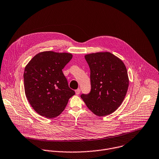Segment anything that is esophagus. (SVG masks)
Instances as JSON below:
<instances>
[{"label": "esophagus", "instance_id": "34e87169", "mask_svg": "<svg viewBox=\"0 0 159 159\" xmlns=\"http://www.w3.org/2000/svg\"><path fill=\"white\" fill-rule=\"evenodd\" d=\"M75 92H76V95H79V94L80 93V92H81V90H80V89H77V90H75Z\"/></svg>", "mask_w": 159, "mask_h": 159}]
</instances>
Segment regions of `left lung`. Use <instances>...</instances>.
Segmentation results:
<instances>
[{"label":"left lung","instance_id":"8db88e82","mask_svg":"<svg viewBox=\"0 0 159 159\" xmlns=\"http://www.w3.org/2000/svg\"><path fill=\"white\" fill-rule=\"evenodd\" d=\"M84 58L90 69L91 90L81 94L86 106L98 116L114 112L126 95L129 79L123 62L110 52L88 54Z\"/></svg>","mask_w":159,"mask_h":159}]
</instances>
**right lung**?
I'll list each match as a JSON object with an SVG mask.
<instances>
[{
  "instance_id": "obj_1",
  "label": "right lung",
  "mask_w": 159,
  "mask_h": 159,
  "mask_svg": "<svg viewBox=\"0 0 159 159\" xmlns=\"http://www.w3.org/2000/svg\"><path fill=\"white\" fill-rule=\"evenodd\" d=\"M69 53L40 52L25 69L24 86L31 106L47 118L58 116L75 92L69 87L62 69L72 59Z\"/></svg>"
}]
</instances>
